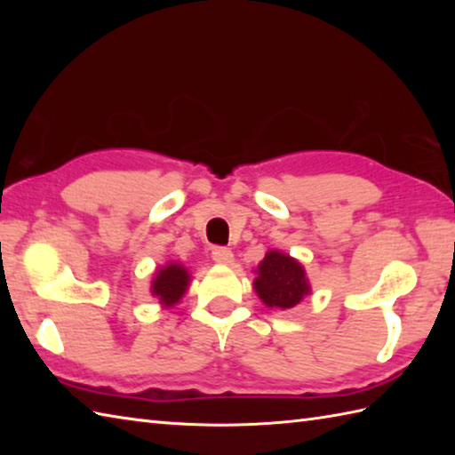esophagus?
Returning a JSON list of instances; mask_svg holds the SVG:
<instances>
[{
    "label": "esophagus",
    "mask_w": 455,
    "mask_h": 455,
    "mask_svg": "<svg viewBox=\"0 0 455 455\" xmlns=\"http://www.w3.org/2000/svg\"><path fill=\"white\" fill-rule=\"evenodd\" d=\"M233 258H235V254L230 248H225V246L212 248V259H215L217 264H230L233 262Z\"/></svg>",
    "instance_id": "obj_1"
}]
</instances>
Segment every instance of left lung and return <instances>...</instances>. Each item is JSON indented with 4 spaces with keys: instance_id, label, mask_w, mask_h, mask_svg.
<instances>
[{
    "instance_id": "8db88e82",
    "label": "left lung",
    "mask_w": 455,
    "mask_h": 455,
    "mask_svg": "<svg viewBox=\"0 0 455 455\" xmlns=\"http://www.w3.org/2000/svg\"><path fill=\"white\" fill-rule=\"evenodd\" d=\"M256 274V293L267 307L291 308L301 301L303 295L311 291L303 266L277 250L266 254Z\"/></svg>"
}]
</instances>
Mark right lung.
<instances>
[{
  "mask_svg": "<svg viewBox=\"0 0 455 455\" xmlns=\"http://www.w3.org/2000/svg\"><path fill=\"white\" fill-rule=\"evenodd\" d=\"M189 285V274L180 264H168L162 267L152 282V295L160 299L166 307L176 305Z\"/></svg>",
  "mask_w": 455,
  "mask_h": 455,
  "instance_id": "obj_1",
  "label": "right lung"
}]
</instances>
